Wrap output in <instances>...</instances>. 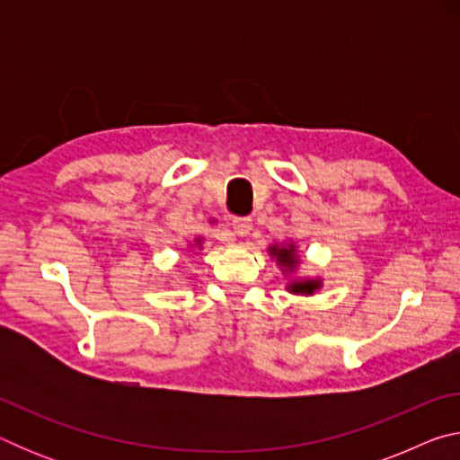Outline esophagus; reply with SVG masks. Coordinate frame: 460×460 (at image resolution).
<instances>
[{
	"mask_svg": "<svg viewBox=\"0 0 460 460\" xmlns=\"http://www.w3.org/2000/svg\"><path fill=\"white\" fill-rule=\"evenodd\" d=\"M231 227H233V233H235V235H247L249 231H252V219H249V217H235V219L231 221Z\"/></svg>",
	"mask_w": 460,
	"mask_h": 460,
	"instance_id": "1",
	"label": "esophagus"
}]
</instances>
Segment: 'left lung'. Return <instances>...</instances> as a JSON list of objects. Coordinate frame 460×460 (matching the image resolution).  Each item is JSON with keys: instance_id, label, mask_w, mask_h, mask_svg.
Wrapping results in <instances>:
<instances>
[{"instance_id": "obj_1", "label": "left lung", "mask_w": 460, "mask_h": 460, "mask_svg": "<svg viewBox=\"0 0 460 460\" xmlns=\"http://www.w3.org/2000/svg\"><path fill=\"white\" fill-rule=\"evenodd\" d=\"M270 252L279 261V266H284L290 271L296 268V263H298L294 245H288V247L274 245V247H270ZM316 288H321V282H318V279H306V282H292L290 286H288V290L294 294H313Z\"/></svg>"}]
</instances>
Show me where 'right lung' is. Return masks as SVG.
I'll return each mask as SVG.
<instances>
[{"mask_svg":"<svg viewBox=\"0 0 460 460\" xmlns=\"http://www.w3.org/2000/svg\"><path fill=\"white\" fill-rule=\"evenodd\" d=\"M197 243H200V239H197Z\"/></svg>","mask_w":460,"mask_h":460,"instance_id":"obj_1","label":"right lung"}]
</instances>
